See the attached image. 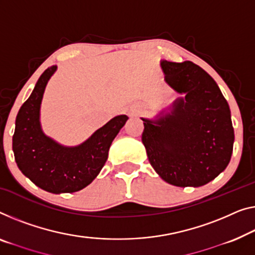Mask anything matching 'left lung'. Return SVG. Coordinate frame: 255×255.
I'll return each mask as SVG.
<instances>
[{
    "label": "left lung",
    "instance_id": "8db88e82",
    "mask_svg": "<svg viewBox=\"0 0 255 255\" xmlns=\"http://www.w3.org/2000/svg\"><path fill=\"white\" fill-rule=\"evenodd\" d=\"M165 80L184 98L160 119H143L142 142L153 169L175 187H201L226 169L234 147L230 109L207 72L162 60Z\"/></svg>",
    "mask_w": 255,
    "mask_h": 255
}]
</instances>
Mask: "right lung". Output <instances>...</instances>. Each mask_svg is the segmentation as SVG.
Listing matches in <instances>:
<instances>
[{
  "mask_svg": "<svg viewBox=\"0 0 255 255\" xmlns=\"http://www.w3.org/2000/svg\"><path fill=\"white\" fill-rule=\"evenodd\" d=\"M57 66L48 67L16 118L12 150L18 168L34 184L51 193H71L90 184L108 160L112 140L128 120L118 116L75 147H65L45 136L40 126V105L48 80Z\"/></svg>",
  "mask_w": 255,
  "mask_h": 255,
  "instance_id": "obj_1",
  "label": "right lung"
}]
</instances>
